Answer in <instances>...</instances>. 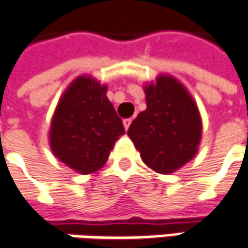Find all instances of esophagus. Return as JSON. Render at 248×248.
Masks as SVG:
<instances>
[{
    "instance_id": "34e87169",
    "label": "esophagus",
    "mask_w": 248,
    "mask_h": 248,
    "mask_svg": "<svg viewBox=\"0 0 248 248\" xmlns=\"http://www.w3.org/2000/svg\"><path fill=\"white\" fill-rule=\"evenodd\" d=\"M130 124H131V118H126L124 119V129L127 130L130 127Z\"/></svg>"
}]
</instances>
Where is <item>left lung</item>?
Segmentation results:
<instances>
[{"instance_id": "1", "label": "left lung", "mask_w": 248, "mask_h": 248, "mask_svg": "<svg viewBox=\"0 0 248 248\" xmlns=\"http://www.w3.org/2000/svg\"><path fill=\"white\" fill-rule=\"evenodd\" d=\"M146 110L138 114L127 136L142 161L157 173L168 174L184 166L197 153L202 118L186 88L173 76L160 75L145 86Z\"/></svg>"}]
</instances>
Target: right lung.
<instances>
[{
	"instance_id": "1",
	"label": "right lung",
	"mask_w": 248,
	"mask_h": 248,
	"mask_svg": "<svg viewBox=\"0 0 248 248\" xmlns=\"http://www.w3.org/2000/svg\"><path fill=\"white\" fill-rule=\"evenodd\" d=\"M107 86L79 76L59 100L49 130L53 154L80 174L106 164L115 141L124 134L122 119L106 96Z\"/></svg>"
}]
</instances>
